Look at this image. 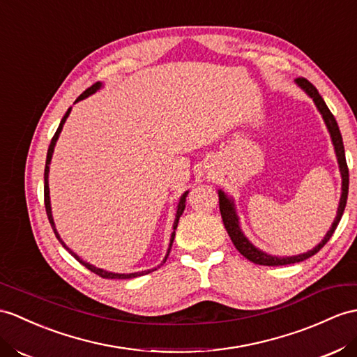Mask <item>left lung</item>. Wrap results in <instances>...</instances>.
<instances>
[{
    "instance_id": "1",
    "label": "left lung",
    "mask_w": 357,
    "mask_h": 357,
    "mask_svg": "<svg viewBox=\"0 0 357 357\" xmlns=\"http://www.w3.org/2000/svg\"><path fill=\"white\" fill-rule=\"evenodd\" d=\"M295 84H297L300 89H303L312 100H314L318 112L321 113V116H323V119H324V124L328 130L330 137H332V144H333L335 154H336L337 165H339V172H341V178H342L341 190H342V192H341V198H339V206H337L335 221L332 222V227H330V230L326 233L324 239L321 241L317 247L306 251V253H301V255H297V256H283L282 257V256L268 255V253H265V251L259 250L257 247L251 244L250 239L245 236L244 231H242V229H241V222H239V216H238V212H236V206H234V199L225 194L224 190L220 189L218 190L220 212H221V216H222L224 227H225V230H227L231 242L234 244V247H236L239 253L244 257H247L248 260H251V262L257 264V265H266V266L289 265V264L303 262V260H306L314 255H317L318 251L327 244V241L332 238V234L335 233L339 221H341V218H342L344 208H345V204H347V195H349V168H347L344 142H342V136H341V132H339L336 119L332 115V112L328 110L327 104L324 102L323 97H321L319 92L317 91L314 84L307 82L306 78H295Z\"/></svg>"
}]
</instances>
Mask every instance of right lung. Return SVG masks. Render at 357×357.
Returning <instances> with one entry per match:
<instances>
[{"label":"right lung","mask_w":357,"mask_h":357,"mask_svg":"<svg viewBox=\"0 0 357 357\" xmlns=\"http://www.w3.org/2000/svg\"><path fill=\"white\" fill-rule=\"evenodd\" d=\"M102 88V83H95L93 86H91V88H88L86 89L80 97H78L77 100H75V102H78V101H82V100H84V98H88L89 95H92V93H95L97 91H100ZM71 109L73 107H69L68 109V112L65 113V116L62 118V121H60V124H59V128H57V132H56V135L53 136V139H51V144H50V146H48V153H47V162H45V172H43V180H45V186H43V195H45V208H47V215H48V220H50V224H51V227H53V231H54V234H56V238L59 239V242L60 244H62L69 253H71L78 262H80L82 265H84L86 268L88 269H91L92 273H95V274H98L100 277H102V279H133V277H139V275H144V274H149V273H151V271H154L155 268H153V269H149V271H141V273H130V274H119V273H110V271H106V269H102V268H97V266H93V265H91L89 262H84V260L78 256V255H75L73 250H69L68 247H66V244L65 242L62 241V238H60V234L57 233V229H56V224H54V220H53V212H51V202H50V186H48V174H50V163H51V158H53V153H54V146H56V142H57V139H59V136H60V132H62V128H63V124H65V121H66V118L69 116V113H71ZM188 194H189V190H186V192L180 197V199H178V204H177V213H176V220H174V225H172V229H174V231H172V234H171V239H169V247H168V251H167V256H165V259H163V264H165V260L168 259V255H169V251H171V247H172V242H174V236H176V229H177V224H178V220H180V216H181V213H183V211H185V206H186V197H188Z\"/></svg>","instance_id":"1"}]
</instances>
